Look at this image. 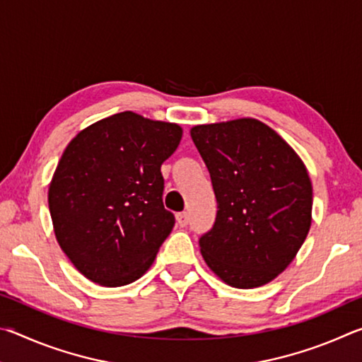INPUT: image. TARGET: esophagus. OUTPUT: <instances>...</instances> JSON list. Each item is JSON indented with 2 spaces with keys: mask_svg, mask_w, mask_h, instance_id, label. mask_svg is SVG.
<instances>
[{
  "mask_svg": "<svg viewBox=\"0 0 362 362\" xmlns=\"http://www.w3.org/2000/svg\"><path fill=\"white\" fill-rule=\"evenodd\" d=\"M188 214L187 212H180L177 214V223H179V226H182V228H185V226L188 225Z\"/></svg>",
  "mask_w": 362,
  "mask_h": 362,
  "instance_id": "esophagus-1",
  "label": "esophagus"
}]
</instances>
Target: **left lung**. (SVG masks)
I'll return each instance as SVG.
<instances>
[{"label": "left lung", "mask_w": 362, "mask_h": 362, "mask_svg": "<svg viewBox=\"0 0 362 362\" xmlns=\"http://www.w3.org/2000/svg\"><path fill=\"white\" fill-rule=\"evenodd\" d=\"M192 139L217 199L216 222L199 238L206 263L238 289L269 283L310 231L313 188L302 159L250 118L194 126Z\"/></svg>", "instance_id": "1"}]
</instances>
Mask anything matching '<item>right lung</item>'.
Returning a JSON list of instances; mask_svg holds the SVG:
<instances>
[{
    "mask_svg": "<svg viewBox=\"0 0 362 362\" xmlns=\"http://www.w3.org/2000/svg\"><path fill=\"white\" fill-rule=\"evenodd\" d=\"M180 139V126L122 112L65 148L49 211L60 247L93 283L126 286L151 267L175 225L163 204L161 164Z\"/></svg>",
    "mask_w": 362,
    "mask_h": 362,
    "instance_id": "right-lung-1",
    "label": "right lung"
}]
</instances>
